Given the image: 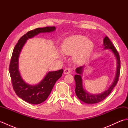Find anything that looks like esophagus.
Listing matches in <instances>:
<instances>
[{"instance_id":"obj_1","label":"esophagus","mask_w":128,"mask_h":128,"mask_svg":"<svg viewBox=\"0 0 128 128\" xmlns=\"http://www.w3.org/2000/svg\"><path fill=\"white\" fill-rule=\"evenodd\" d=\"M72 72V69L70 68H67L66 69L64 70V74H69V73L71 72Z\"/></svg>"}]
</instances>
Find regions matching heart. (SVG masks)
<instances>
[{
  "mask_svg": "<svg viewBox=\"0 0 128 128\" xmlns=\"http://www.w3.org/2000/svg\"><path fill=\"white\" fill-rule=\"evenodd\" d=\"M85 36L76 35L67 38L62 45V50L67 56L74 55L78 63L85 62L94 49V43Z\"/></svg>",
  "mask_w": 128,
  "mask_h": 128,
  "instance_id": "heart-1",
  "label": "heart"
}]
</instances>
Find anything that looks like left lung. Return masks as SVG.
I'll return each instance as SVG.
<instances>
[{"instance_id": "8db88e82", "label": "left lung", "mask_w": 128, "mask_h": 128, "mask_svg": "<svg viewBox=\"0 0 128 128\" xmlns=\"http://www.w3.org/2000/svg\"><path fill=\"white\" fill-rule=\"evenodd\" d=\"M103 43H104V49H110L112 50L113 53L114 54L117 60V70H116V74L115 80L114 81L113 83L112 84V86L107 90V91L103 92V93L100 94H88V92H86L85 90L84 89L82 84V78L81 76V74L82 72V70L84 66L78 67L76 69V72L78 73V75H76L74 77L75 81L76 82V88H75V93L76 94L77 97L78 98V99L80 100L81 101L85 102L88 104H95V103H99L104 100L106 98H107L108 95H109L112 91L114 88V87L116 86L118 83L119 80V76H120V59L119 54L116 50V48L113 46L112 42L110 41V40L109 39L107 36H106L104 40H103Z\"/></svg>"}]
</instances>
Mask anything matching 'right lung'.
<instances>
[{"label": "right lung", "mask_w": 128, "mask_h": 128, "mask_svg": "<svg viewBox=\"0 0 128 128\" xmlns=\"http://www.w3.org/2000/svg\"><path fill=\"white\" fill-rule=\"evenodd\" d=\"M54 30H56L55 27H46L29 31L20 38L14 49L9 66V72L13 88L20 98L32 104H40L48 98L56 82L62 77L63 70L48 72L39 84L35 86L30 85L22 80L18 71L19 55L28 38H31L40 33L50 32Z\"/></svg>", "instance_id": "add662e5"}]
</instances>
